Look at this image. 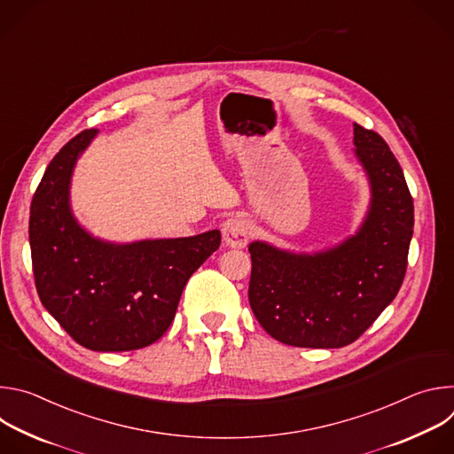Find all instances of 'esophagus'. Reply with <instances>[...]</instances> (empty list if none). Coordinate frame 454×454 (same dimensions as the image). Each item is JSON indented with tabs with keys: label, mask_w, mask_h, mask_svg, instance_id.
<instances>
[{
	"label": "esophagus",
	"mask_w": 454,
	"mask_h": 454,
	"mask_svg": "<svg viewBox=\"0 0 454 454\" xmlns=\"http://www.w3.org/2000/svg\"><path fill=\"white\" fill-rule=\"evenodd\" d=\"M251 235V224L242 217H231L223 224V240L230 247H244Z\"/></svg>",
	"instance_id": "1"
}]
</instances>
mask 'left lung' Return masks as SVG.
Masks as SVG:
<instances>
[{"instance_id":"1","label":"left lung","mask_w":454,"mask_h":454,"mask_svg":"<svg viewBox=\"0 0 454 454\" xmlns=\"http://www.w3.org/2000/svg\"><path fill=\"white\" fill-rule=\"evenodd\" d=\"M354 154L370 203L354 235L307 251L253 240L249 305L264 331L293 347L341 348L397 296L413 235V200L399 161L373 131L354 123Z\"/></svg>"}]
</instances>
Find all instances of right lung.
Wrapping results in <instances>:
<instances>
[{"instance_id":"right-lung-1","label":"right lung","mask_w":454,"mask_h":454,"mask_svg":"<svg viewBox=\"0 0 454 454\" xmlns=\"http://www.w3.org/2000/svg\"><path fill=\"white\" fill-rule=\"evenodd\" d=\"M98 135L88 129L50 161L30 207L37 294L79 345L125 352L153 345L176 316L181 293L219 247L221 231L181 239L111 242L91 235L72 210L75 165Z\"/></svg>"}]
</instances>
